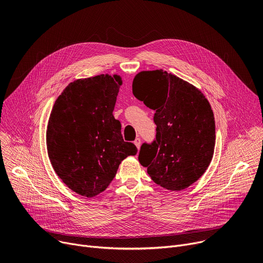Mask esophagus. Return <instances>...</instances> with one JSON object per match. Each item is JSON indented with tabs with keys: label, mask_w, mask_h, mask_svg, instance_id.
I'll list each match as a JSON object with an SVG mask.
<instances>
[{
	"label": "esophagus",
	"mask_w": 263,
	"mask_h": 263,
	"mask_svg": "<svg viewBox=\"0 0 263 263\" xmlns=\"http://www.w3.org/2000/svg\"><path fill=\"white\" fill-rule=\"evenodd\" d=\"M134 145L137 147V149H139V147H141V138H139V137L135 138V141H134Z\"/></svg>",
	"instance_id": "34e87169"
}]
</instances>
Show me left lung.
Segmentation results:
<instances>
[{"instance_id":"1","label":"left lung","mask_w":263,"mask_h":263,"mask_svg":"<svg viewBox=\"0 0 263 263\" xmlns=\"http://www.w3.org/2000/svg\"><path fill=\"white\" fill-rule=\"evenodd\" d=\"M133 95L154 110L156 135L138 161L154 183L182 190L198 181L212 162L216 125L211 104L197 87L163 69L141 72Z\"/></svg>"}]
</instances>
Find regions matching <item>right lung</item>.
I'll use <instances>...</instances> for the list:
<instances>
[{"label":"right lung","mask_w":263,"mask_h":263,"mask_svg":"<svg viewBox=\"0 0 263 263\" xmlns=\"http://www.w3.org/2000/svg\"><path fill=\"white\" fill-rule=\"evenodd\" d=\"M121 80L98 75L69 83L52 107L47 152L58 177L76 194L91 198L106 190L121 161L135 155L113 116Z\"/></svg>","instance_id":"obj_1"}]
</instances>
